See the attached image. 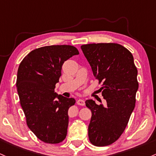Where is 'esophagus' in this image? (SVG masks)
I'll use <instances>...</instances> for the list:
<instances>
[{
	"mask_svg": "<svg viewBox=\"0 0 156 156\" xmlns=\"http://www.w3.org/2000/svg\"><path fill=\"white\" fill-rule=\"evenodd\" d=\"M77 104L80 106H83L85 104L84 100H83V99H78V100L77 101Z\"/></svg>",
	"mask_w": 156,
	"mask_h": 156,
	"instance_id": "1",
	"label": "esophagus"
}]
</instances>
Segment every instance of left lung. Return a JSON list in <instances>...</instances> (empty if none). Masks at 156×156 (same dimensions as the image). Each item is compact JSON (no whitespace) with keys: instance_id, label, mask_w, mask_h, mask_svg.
<instances>
[{"instance_id":"obj_1","label":"left lung","mask_w":156,"mask_h":156,"mask_svg":"<svg viewBox=\"0 0 156 156\" xmlns=\"http://www.w3.org/2000/svg\"><path fill=\"white\" fill-rule=\"evenodd\" d=\"M81 48L95 79L101 83L99 91L107 101L106 107L92 99L85 101L92 112L89 138L95 146H107L124 133L135 108L138 70L132 53L121 44H90Z\"/></svg>"}]
</instances>
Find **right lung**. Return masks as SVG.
Instances as JSON below:
<instances>
[{
    "label": "right lung",
    "mask_w": 156,
    "mask_h": 156,
    "mask_svg": "<svg viewBox=\"0 0 156 156\" xmlns=\"http://www.w3.org/2000/svg\"><path fill=\"white\" fill-rule=\"evenodd\" d=\"M78 54L73 46H46L30 52L18 67L16 87L27 124L45 143L58 144L66 136L68 109L75 100L58 95L55 88L64 61Z\"/></svg>",
    "instance_id": "1"
}]
</instances>
